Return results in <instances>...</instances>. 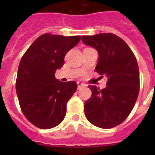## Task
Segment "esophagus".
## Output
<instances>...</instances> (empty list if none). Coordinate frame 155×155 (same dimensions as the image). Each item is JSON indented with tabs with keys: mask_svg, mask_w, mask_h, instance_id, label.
<instances>
[{
	"mask_svg": "<svg viewBox=\"0 0 155 155\" xmlns=\"http://www.w3.org/2000/svg\"><path fill=\"white\" fill-rule=\"evenodd\" d=\"M77 87H78V89H80L81 87H85V84H82V83L78 82L77 83Z\"/></svg>",
	"mask_w": 155,
	"mask_h": 155,
	"instance_id": "esophagus-1",
	"label": "esophagus"
}]
</instances>
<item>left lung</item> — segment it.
Masks as SVG:
<instances>
[{"label":"left lung","instance_id":"8db88e82","mask_svg":"<svg viewBox=\"0 0 155 155\" xmlns=\"http://www.w3.org/2000/svg\"><path fill=\"white\" fill-rule=\"evenodd\" d=\"M82 41L97 50L99 58L95 70L108 78L103 89L88 86L92 97L84 104L85 116L97 127H115L126 119L138 97L137 59L125 41L113 34L82 36Z\"/></svg>","mask_w":155,"mask_h":155}]
</instances>
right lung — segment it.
<instances>
[{
	"label": "right lung",
	"instance_id": "add662e5",
	"mask_svg": "<svg viewBox=\"0 0 155 155\" xmlns=\"http://www.w3.org/2000/svg\"><path fill=\"white\" fill-rule=\"evenodd\" d=\"M80 36L44 34L33 42L18 67L16 92L23 114L36 127L47 130L59 125L67 103L77 89L75 81L61 82L54 73Z\"/></svg>",
	"mask_w": 155,
	"mask_h": 155
}]
</instances>
